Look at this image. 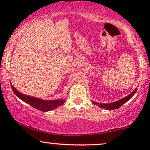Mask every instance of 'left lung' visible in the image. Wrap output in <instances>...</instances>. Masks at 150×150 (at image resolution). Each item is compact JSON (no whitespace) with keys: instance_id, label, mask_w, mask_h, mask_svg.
Masks as SVG:
<instances>
[{"instance_id":"1","label":"left lung","mask_w":150,"mask_h":150,"mask_svg":"<svg viewBox=\"0 0 150 150\" xmlns=\"http://www.w3.org/2000/svg\"><path fill=\"white\" fill-rule=\"evenodd\" d=\"M136 92H137V89H135L133 92L130 93V94L127 96V97L123 98V99H120V100L115 101V102L110 103V104H100V103H97V102H94V101H93V103H94L95 105H98L99 107L104 108V109H106V110H109L110 111V110L117 109V108L120 107L122 105L124 104L125 102H127L129 99H131V98L133 97L134 94H135Z\"/></svg>"}]
</instances>
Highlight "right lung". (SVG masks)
<instances>
[{
    "instance_id": "right-lung-1",
    "label": "right lung",
    "mask_w": 150,
    "mask_h": 150,
    "mask_svg": "<svg viewBox=\"0 0 150 150\" xmlns=\"http://www.w3.org/2000/svg\"><path fill=\"white\" fill-rule=\"evenodd\" d=\"M12 89H13V92L15 93V95L17 97L22 99V101L25 102L27 103L28 104L31 105L32 107L37 108L38 110L44 111H49L51 110L55 109V108H58V106H61L65 102V99H56V100H42V99H39V98H35L33 97H30V96L25 95V94H22L20 92H18L16 89L15 88L14 86L11 85Z\"/></svg>"
}]
</instances>
